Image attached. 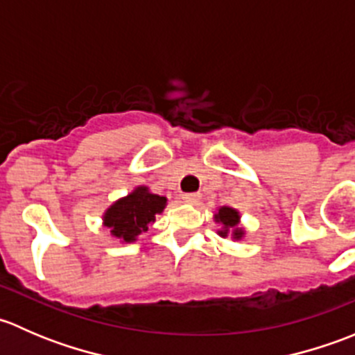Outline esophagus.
I'll return each mask as SVG.
<instances>
[{
    "label": "esophagus",
    "mask_w": 355,
    "mask_h": 355,
    "mask_svg": "<svg viewBox=\"0 0 355 355\" xmlns=\"http://www.w3.org/2000/svg\"><path fill=\"white\" fill-rule=\"evenodd\" d=\"M182 199H184L185 202L196 204V202H199L200 194H199V192H189V194H182Z\"/></svg>",
    "instance_id": "obj_1"
}]
</instances>
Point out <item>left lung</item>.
Here are the masks:
<instances>
[{
  "label": "left lung",
  "instance_id": "8db88e82",
  "mask_svg": "<svg viewBox=\"0 0 355 355\" xmlns=\"http://www.w3.org/2000/svg\"><path fill=\"white\" fill-rule=\"evenodd\" d=\"M216 220L220 221V223L225 227V230L220 232V235H221V237H227L228 228L237 227L239 213L235 209H232V207H221V209L218 211V214H216ZM234 237L241 239L242 237V230H239V228H237V230H234Z\"/></svg>",
  "mask_w": 355,
  "mask_h": 355
}]
</instances>
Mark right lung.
Segmentation results:
<instances>
[{
	"label": "right lung",
	"instance_id": "obj_1",
	"mask_svg": "<svg viewBox=\"0 0 355 355\" xmlns=\"http://www.w3.org/2000/svg\"><path fill=\"white\" fill-rule=\"evenodd\" d=\"M166 198L151 194L146 187L135 189L127 198L116 200L105 214V227L111 234L125 242H134L135 237L149 228L155 221V214L161 213Z\"/></svg>",
	"mask_w": 355,
	"mask_h": 355
}]
</instances>
